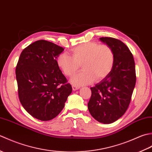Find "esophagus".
<instances>
[{
    "label": "esophagus",
    "instance_id": "1",
    "mask_svg": "<svg viewBox=\"0 0 152 152\" xmlns=\"http://www.w3.org/2000/svg\"><path fill=\"white\" fill-rule=\"evenodd\" d=\"M72 88L73 91H76V90H78V89H80V87L79 86H77L76 85H72Z\"/></svg>",
    "mask_w": 152,
    "mask_h": 152
}]
</instances>
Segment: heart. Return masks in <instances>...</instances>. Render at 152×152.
<instances>
[{"label": "heart", "mask_w": 152, "mask_h": 152, "mask_svg": "<svg viewBox=\"0 0 152 152\" xmlns=\"http://www.w3.org/2000/svg\"><path fill=\"white\" fill-rule=\"evenodd\" d=\"M71 53L72 57L66 53L59 55L57 63L64 75L69 77L74 75L82 66L83 70L70 80L74 85L88 84L95 79L96 81L104 80L114 65V52L108 45L83 43L74 48Z\"/></svg>", "instance_id": "1"}]
</instances>
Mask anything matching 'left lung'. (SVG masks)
Listing matches in <instances>:
<instances>
[{
	"instance_id": "obj_1",
	"label": "left lung",
	"mask_w": 152,
	"mask_h": 152,
	"mask_svg": "<svg viewBox=\"0 0 152 152\" xmlns=\"http://www.w3.org/2000/svg\"><path fill=\"white\" fill-rule=\"evenodd\" d=\"M100 40L112 48L114 65L106 78L91 88L88 107L96 121L109 124L127 110L136 83V72L133 54L124 42L111 37L100 38Z\"/></svg>"
}]
</instances>
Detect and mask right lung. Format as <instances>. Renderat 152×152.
<instances>
[{
	"instance_id": "add662e5",
	"label": "right lung",
	"mask_w": 152,
	"mask_h": 152,
	"mask_svg": "<svg viewBox=\"0 0 152 152\" xmlns=\"http://www.w3.org/2000/svg\"><path fill=\"white\" fill-rule=\"evenodd\" d=\"M63 50L51 42L38 40L22 51L16 66L19 101L28 114L41 121L56 118L72 91L57 63Z\"/></svg>"
}]
</instances>
